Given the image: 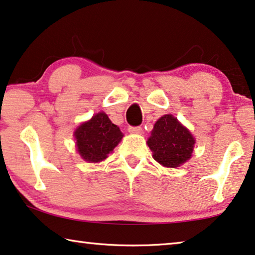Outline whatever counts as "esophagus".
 I'll return each mask as SVG.
<instances>
[{
  "mask_svg": "<svg viewBox=\"0 0 255 255\" xmlns=\"http://www.w3.org/2000/svg\"><path fill=\"white\" fill-rule=\"evenodd\" d=\"M128 131L131 132V134L139 135V134H143V128L139 127V126H137V127H129L128 128Z\"/></svg>",
  "mask_w": 255,
  "mask_h": 255,
  "instance_id": "esophagus-1",
  "label": "esophagus"
}]
</instances>
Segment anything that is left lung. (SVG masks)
Listing matches in <instances>:
<instances>
[{"label": "left lung", "mask_w": 255, "mask_h": 255, "mask_svg": "<svg viewBox=\"0 0 255 255\" xmlns=\"http://www.w3.org/2000/svg\"><path fill=\"white\" fill-rule=\"evenodd\" d=\"M194 144L191 131L171 115L156 121L147 139L153 159L167 168H177L191 159Z\"/></svg>", "instance_id": "obj_1"}]
</instances>
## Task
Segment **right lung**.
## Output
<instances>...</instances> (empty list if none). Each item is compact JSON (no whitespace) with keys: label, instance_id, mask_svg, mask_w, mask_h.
Segmentation results:
<instances>
[{"label":"right lung","instance_id":"right-lung-1","mask_svg":"<svg viewBox=\"0 0 255 255\" xmlns=\"http://www.w3.org/2000/svg\"><path fill=\"white\" fill-rule=\"evenodd\" d=\"M74 136L79 155L91 163L106 160L124 137L119 127L104 112L96 113L91 120L79 125Z\"/></svg>","mask_w":255,"mask_h":255}]
</instances>
